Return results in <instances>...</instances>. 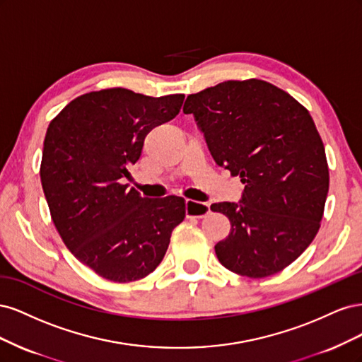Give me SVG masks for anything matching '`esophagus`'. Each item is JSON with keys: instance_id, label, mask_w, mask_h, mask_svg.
<instances>
[{"instance_id": "esophagus-1", "label": "esophagus", "mask_w": 362, "mask_h": 362, "mask_svg": "<svg viewBox=\"0 0 362 362\" xmlns=\"http://www.w3.org/2000/svg\"><path fill=\"white\" fill-rule=\"evenodd\" d=\"M210 213V204L196 202V201H185V214L187 217H204Z\"/></svg>"}]
</instances>
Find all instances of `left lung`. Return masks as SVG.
Listing matches in <instances>:
<instances>
[{
    "label": "left lung",
    "mask_w": 362,
    "mask_h": 362,
    "mask_svg": "<svg viewBox=\"0 0 362 362\" xmlns=\"http://www.w3.org/2000/svg\"><path fill=\"white\" fill-rule=\"evenodd\" d=\"M211 157L245 190L237 202H217L231 233L214 249L237 275L264 278L286 269L320 228L329 190L323 141L298 101L261 80L225 81L189 95Z\"/></svg>",
    "instance_id": "8db88e82"
}]
</instances>
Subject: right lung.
I'll list each match as a JSON object with an SVG mask.
<instances>
[{
  "label": "right lung",
  "instance_id": "1",
  "mask_svg": "<svg viewBox=\"0 0 362 362\" xmlns=\"http://www.w3.org/2000/svg\"><path fill=\"white\" fill-rule=\"evenodd\" d=\"M184 95L151 98L105 89L75 98L51 120L43 141L42 189L64 245L115 282L148 276L185 217L180 196L141 198L128 168L149 131L180 113Z\"/></svg>",
  "mask_w": 362,
  "mask_h": 362
}]
</instances>
